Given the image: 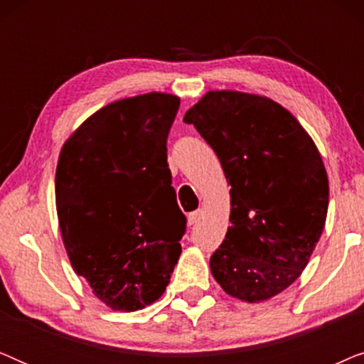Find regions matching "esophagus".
Listing matches in <instances>:
<instances>
[{
	"mask_svg": "<svg viewBox=\"0 0 364 364\" xmlns=\"http://www.w3.org/2000/svg\"><path fill=\"white\" fill-rule=\"evenodd\" d=\"M200 215H202V212L200 210H196V212H191L188 213V225H196V223L200 220Z\"/></svg>",
	"mask_w": 364,
	"mask_h": 364,
	"instance_id": "1",
	"label": "esophagus"
}]
</instances>
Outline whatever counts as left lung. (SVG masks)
Segmentation results:
<instances>
[{
	"label": "left lung",
	"mask_w": 364,
	"mask_h": 364,
	"mask_svg": "<svg viewBox=\"0 0 364 364\" xmlns=\"http://www.w3.org/2000/svg\"><path fill=\"white\" fill-rule=\"evenodd\" d=\"M230 183L225 240L210 270L228 295L263 301L301 275L325 227L328 177L315 142L272 99L210 91L188 109Z\"/></svg>",
	"instance_id": "8db88e82"
}]
</instances>
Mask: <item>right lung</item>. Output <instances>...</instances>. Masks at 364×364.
Listing matches in <instances>:
<instances>
[{
  "label": "right lung",
  "instance_id": "obj_1",
  "mask_svg": "<svg viewBox=\"0 0 364 364\" xmlns=\"http://www.w3.org/2000/svg\"><path fill=\"white\" fill-rule=\"evenodd\" d=\"M181 101L151 92L99 109L63 146L56 208L74 272L112 310L166 291L187 218L177 205L167 136Z\"/></svg>",
  "mask_w": 364,
  "mask_h": 364
}]
</instances>
